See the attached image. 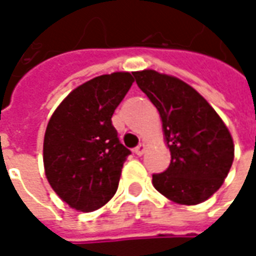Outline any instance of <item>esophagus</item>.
<instances>
[{
	"mask_svg": "<svg viewBox=\"0 0 256 256\" xmlns=\"http://www.w3.org/2000/svg\"><path fill=\"white\" fill-rule=\"evenodd\" d=\"M145 150H146V145H145L144 142H141L138 146H136V148H134V152H136V155L141 156V155H144Z\"/></svg>",
	"mask_w": 256,
	"mask_h": 256,
	"instance_id": "1",
	"label": "esophagus"
}]
</instances>
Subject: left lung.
Masks as SVG:
<instances>
[{"instance_id": "obj_1", "label": "left lung", "mask_w": 256, "mask_h": 256, "mask_svg": "<svg viewBox=\"0 0 256 256\" xmlns=\"http://www.w3.org/2000/svg\"><path fill=\"white\" fill-rule=\"evenodd\" d=\"M133 75L159 111L172 154L166 172L152 176L154 186L174 203H203L222 186L234 159L229 128L203 96L181 79L155 70Z\"/></svg>"}]
</instances>
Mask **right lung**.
I'll list each match as a JSON object with an SVG mask.
<instances>
[{
    "label": "right lung",
    "instance_id": "1",
    "mask_svg": "<svg viewBox=\"0 0 256 256\" xmlns=\"http://www.w3.org/2000/svg\"><path fill=\"white\" fill-rule=\"evenodd\" d=\"M133 82L130 72L96 76L74 89L49 119L45 176L71 208L94 211L116 192L130 150L119 142L111 118Z\"/></svg>",
    "mask_w": 256,
    "mask_h": 256
}]
</instances>
